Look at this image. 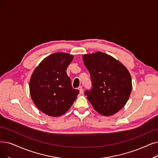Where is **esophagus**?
I'll return each mask as SVG.
<instances>
[{
	"instance_id": "esophagus-1",
	"label": "esophagus",
	"mask_w": 158,
	"mask_h": 158,
	"mask_svg": "<svg viewBox=\"0 0 158 158\" xmlns=\"http://www.w3.org/2000/svg\"><path fill=\"white\" fill-rule=\"evenodd\" d=\"M79 91H80V94H82L84 93V89H82V87H80L79 89Z\"/></svg>"
}]
</instances>
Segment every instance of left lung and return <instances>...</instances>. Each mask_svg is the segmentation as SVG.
<instances>
[{"label":"left lung","mask_w":158,"mask_h":158,"mask_svg":"<svg viewBox=\"0 0 158 158\" xmlns=\"http://www.w3.org/2000/svg\"><path fill=\"white\" fill-rule=\"evenodd\" d=\"M82 60L93 84L92 89L85 93L87 98L99 114H115L130 96L132 83L130 72L122 63L100 51L84 54Z\"/></svg>","instance_id":"obj_1"}]
</instances>
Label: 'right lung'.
Segmentation results:
<instances>
[{
    "label": "right lung",
    "instance_id": "obj_1",
    "mask_svg": "<svg viewBox=\"0 0 158 158\" xmlns=\"http://www.w3.org/2000/svg\"><path fill=\"white\" fill-rule=\"evenodd\" d=\"M74 56L55 52L44 58L31 75L29 89L31 99L41 111L51 117L65 113L77 99L74 89L66 73Z\"/></svg>",
    "mask_w": 158,
    "mask_h": 158
}]
</instances>
